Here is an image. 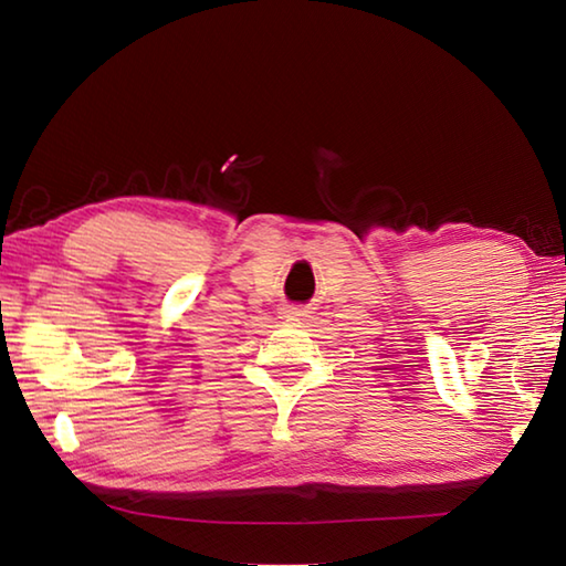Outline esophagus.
<instances>
[{
	"mask_svg": "<svg viewBox=\"0 0 566 566\" xmlns=\"http://www.w3.org/2000/svg\"><path fill=\"white\" fill-rule=\"evenodd\" d=\"M305 315V310L303 307H291V310H285V317L287 319H300Z\"/></svg>",
	"mask_w": 566,
	"mask_h": 566,
	"instance_id": "esophagus-1",
	"label": "esophagus"
}]
</instances>
